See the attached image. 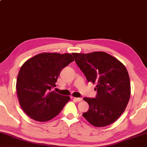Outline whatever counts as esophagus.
I'll list each match as a JSON object with an SVG mask.
<instances>
[{
    "mask_svg": "<svg viewBox=\"0 0 147 147\" xmlns=\"http://www.w3.org/2000/svg\"><path fill=\"white\" fill-rule=\"evenodd\" d=\"M74 99L76 101H78V102H81V101L83 100V98H76V97H75V98H74Z\"/></svg>",
    "mask_w": 147,
    "mask_h": 147,
    "instance_id": "34e87169",
    "label": "esophagus"
}]
</instances>
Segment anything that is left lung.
Wrapping results in <instances>:
<instances>
[{
    "instance_id": "left-lung-1",
    "label": "left lung",
    "mask_w": 147,
    "mask_h": 147,
    "mask_svg": "<svg viewBox=\"0 0 147 147\" xmlns=\"http://www.w3.org/2000/svg\"><path fill=\"white\" fill-rule=\"evenodd\" d=\"M72 55L87 80L96 84L95 98H83L89 108L83 116L95 127L110 125L123 114L129 100L131 85L127 69L105 52Z\"/></svg>"
}]
</instances>
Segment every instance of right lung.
Instances as JSON below:
<instances>
[{
    "mask_svg": "<svg viewBox=\"0 0 147 147\" xmlns=\"http://www.w3.org/2000/svg\"><path fill=\"white\" fill-rule=\"evenodd\" d=\"M74 61L71 54L40 53L22 65L18 76L16 91L20 105L25 113L38 121L56 117L69 96L52 91L56 87L62 69Z\"/></svg>",
    "mask_w": 147,
    "mask_h": 147,
    "instance_id": "1",
    "label": "right lung"
}]
</instances>
